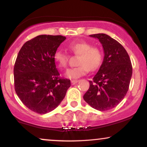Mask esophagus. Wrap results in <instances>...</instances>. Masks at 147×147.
<instances>
[{
    "label": "esophagus",
    "mask_w": 147,
    "mask_h": 147,
    "mask_svg": "<svg viewBox=\"0 0 147 147\" xmlns=\"http://www.w3.org/2000/svg\"><path fill=\"white\" fill-rule=\"evenodd\" d=\"M78 82H79L78 80H75V79H72V80H71V84H72V85H75V84H77Z\"/></svg>",
    "instance_id": "obj_1"
}]
</instances>
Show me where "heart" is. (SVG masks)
Listing matches in <instances>:
<instances>
[{
	"label": "heart",
	"instance_id": "b5f03b06",
	"mask_svg": "<svg viewBox=\"0 0 147 147\" xmlns=\"http://www.w3.org/2000/svg\"><path fill=\"white\" fill-rule=\"evenodd\" d=\"M68 48L75 55H79L77 61L78 66L68 70L65 76L70 79H77L87 73L88 71H94L101 65L102 62V52L97 48L85 41L72 42ZM53 59L60 68H66L68 62V56L62 50L58 49L55 52Z\"/></svg>",
	"mask_w": 147,
	"mask_h": 147
}]
</instances>
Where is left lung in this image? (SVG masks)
<instances>
[{"mask_svg":"<svg viewBox=\"0 0 147 147\" xmlns=\"http://www.w3.org/2000/svg\"><path fill=\"white\" fill-rule=\"evenodd\" d=\"M90 36L97 38L104 49V57L98 72L84 99L93 109L100 111L115 107L125 97L132 77V65L127 52L119 42L106 34Z\"/></svg>","mask_w":147,"mask_h":147,"instance_id":"8db88e82","label":"left lung"}]
</instances>
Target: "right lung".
I'll return each instance as SVG.
<instances>
[{"mask_svg":"<svg viewBox=\"0 0 147 147\" xmlns=\"http://www.w3.org/2000/svg\"><path fill=\"white\" fill-rule=\"evenodd\" d=\"M65 37L39 35L27 41L17 55L14 68V88L25 106L38 114L55 110L70 86L61 79L53 55Z\"/></svg>","mask_w":147,"mask_h":147,"instance_id":"right-lung-1","label":"right lung"}]
</instances>
